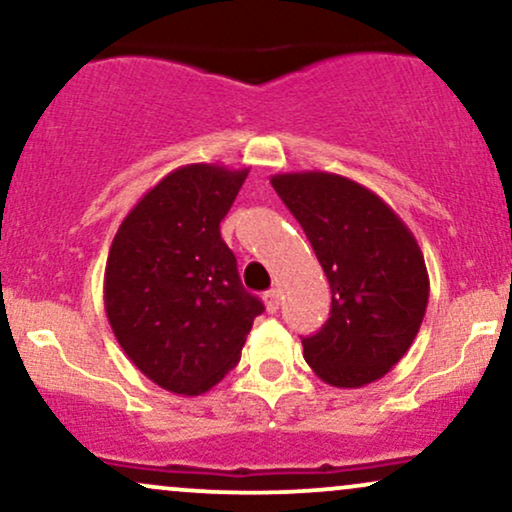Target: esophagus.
Listing matches in <instances>:
<instances>
[{
    "label": "esophagus",
    "instance_id": "esophagus-1",
    "mask_svg": "<svg viewBox=\"0 0 512 512\" xmlns=\"http://www.w3.org/2000/svg\"><path fill=\"white\" fill-rule=\"evenodd\" d=\"M262 298H264V305H267L269 313H276V310H279V291L276 289L267 291Z\"/></svg>",
    "mask_w": 512,
    "mask_h": 512
}]
</instances>
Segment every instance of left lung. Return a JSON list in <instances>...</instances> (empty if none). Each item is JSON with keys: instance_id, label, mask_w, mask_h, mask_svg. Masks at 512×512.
Here are the masks:
<instances>
[{"instance_id": "obj_1", "label": "left lung", "mask_w": 512, "mask_h": 512, "mask_svg": "<svg viewBox=\"0 0 512 512\" xmlns=\"http://www.w3.org/2000/svg\"><path fill=\"white\" fill-rule=\"evenodd\" d=\"M332 289L330 320L303 337V356L332 387L375 383L409 351L428 305L424 252L375 192L344 175H272Z\"/></svg>"}]
</instances>
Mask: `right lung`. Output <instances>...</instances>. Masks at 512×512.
<instances>
[{
    "instance_id": "right-lung-1",
    "label": "right lung",
    "mask_w": 512,
    "mask_h": 512,
    "mask_svg": "<svg viewBox=\"0 0 512 512\" xmlns=\"http://www.w3.org/2000/svg\"><path fill=\"white\" fill-rule=\"evenodd\" d=\"M248 173L214 163L173 170L134 204L110 245L103 301L115 339L175 395L221 383L264 310L240 284L219 228Z\"/></svg>"
}]
</instances>
